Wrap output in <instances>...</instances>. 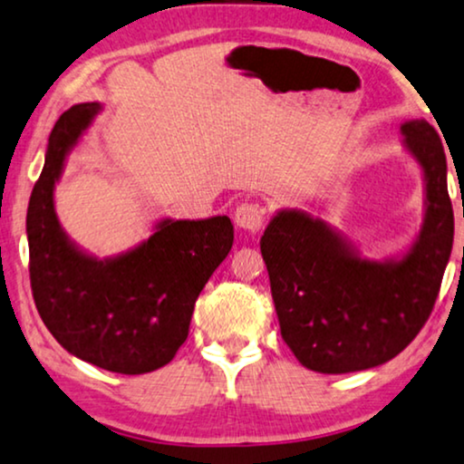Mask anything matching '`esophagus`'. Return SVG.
<instances>
[{"mask_svg": "<svg viewBox=\"0 0 464 464\" xmlns=\"http://www.w3.org/2000/svg\"><path fill=\"white\" fill-rule=\"evenodd\" d=\"M233 218H236V225L239 228H244L248 233H256L261 231L265 222V209L258 208L256 203H242L236 209V214H233Z\"/></svg>", "mask_w": 464, "mask_h": 464, "instance_id": "obj_1", "label": "esophagus"}]
</instances>
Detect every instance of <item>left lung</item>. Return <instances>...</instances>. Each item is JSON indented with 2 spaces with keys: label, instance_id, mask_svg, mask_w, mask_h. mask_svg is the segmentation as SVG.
<instances>
[{
  "label": "left lung",
  "instance_id": "1",
  "mask_svg": "<svg viewBox=\"0 0 464 464\" xmlns=\"http://www.w3.org/2000/svg\"><path fill=\"white\" fill-rule=\"evenodd\" d=\"M399 131L424 180V220L405 252L362 256L342 231L296 208L276 212L261 237L282 339L312 372L384 365L433 312L454 242L446 152L422 119Z\"/></svg>",
  "mask_w": 464,
  "mask_h": 464
}]
</instances>
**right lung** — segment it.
Instances as JSON below:
<instances>
[{
	"instance_id": "add662e5",
	"label": "right lung",
	"mask_w": 464,
	"mask_h": 464,
	"mask_svg": "<svg viewBox=\"0 0 464 464\" xmlns=\"http://www.w3.org/2000/svg\"><path fill=\"white\" fill-rule=\"evenodd\" d=\"M103 106L78 103L48 138L27 208L29 276L46 329L80 361L140 375L168 365L188 337L195 301L233 246L228 216L163 218L135 248L97 258L72 242L54 212L65 160Z\"/></svg>"
}]
</instances>
